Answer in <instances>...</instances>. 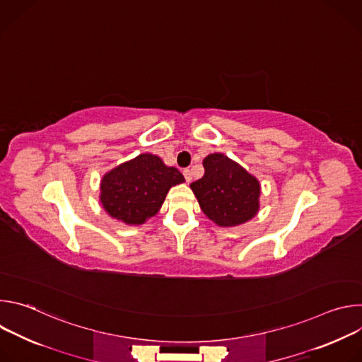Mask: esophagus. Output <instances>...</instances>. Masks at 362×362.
I'll list each match as a JSON object with an SVG mask.
<instances>
[{
    "instance_id": "34e87169",
    "label": "esophagus",
    "mask_w": 362,
    "mask_h": 362,
    "mask_svg": "<svg viewBox=\"0 0 362 362\" xmlns=\"http://www.w3.org/2000/svg\"><path fill=\"white\" fill-rule=\"evenodd\" d=\"M183 176H185V179H186L187 183L192 182V172H190L189 169H185V170H183Z\"/></svg>"
}]
</instances>
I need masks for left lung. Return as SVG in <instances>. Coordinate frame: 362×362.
Masks as SVG:
<instances>
[{
  "label": "left lung",
  "mask_w": 362,
  "mask_h": 362,
  "mask_svg": "<svg viewBox=\"0 0 362 362\" xmlns=\"http://www.w3.org/2000/svg\"><path fill=\"white\" fill-rule=\"evenodd\" d=\"M204 175L190 183L202 212L221 228H233L259 212L261 183L223 153L203 160Z\"/></svg>",
  "instance_id": "8db88e82"
}]
</instances>
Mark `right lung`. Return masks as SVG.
Returning a JSON list of instances; mask_svg holds the SVG:
<instances>
[{
    "label": "right lung",
    "mask_w": 362,
    "mask_h": 362,
    "mask_svg": "<svg viewBox=\"0 0 362 362\" xmlns=\"http://www.w3.org/2000/svg\"><path fill=\"white\" fill-rule=\"evenodd\" d=\"M185 182L183 175L151 153H141L109 170L100 180V203L116 221L143 225L156 215L170 187Z\"/></svg>",
    "instance_id": "add662e5"
}]
</instances>
